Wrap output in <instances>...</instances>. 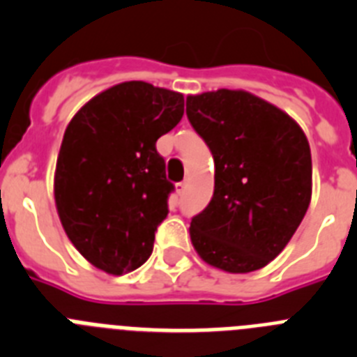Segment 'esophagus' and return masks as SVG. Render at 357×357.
Returning <instances> with one entry per match:
<instances>
[{
	"label": "esophagus",
	"instance_id": "34e87169",
	"mask_svg": "<svg viewBox=\"0 0 357 357\" xmlns=\"http://www.w3.org/2000/svg\"><path fill=\"white\" fill-rule=\"evenodd\" d=\"M184 191H185V182H178V184H176V193L184 195Z\"/></svg>",
	"mask_w": 357,
	"mask_h": 357
}]
</instances>
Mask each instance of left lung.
I'll return each mask as SVG.
<instances>
[{
	"instance_id": "1",
	"label": "left lung",
	"mask_w": 357,
	"mask_h": 357,
	"mask_svg": "<svg viewBox=\"0 0 357 357\" xmlns=\"http://www.w3.org/2000/svg\"><path fill=\"white\" fill-rule=\"evenodd\" d=\"M185 114L214 159V195L189 227L195 250L229 273L266 266L311 202L307 137L284 110L247 91L188 96Z\"/></svg>"
}]
</instances>
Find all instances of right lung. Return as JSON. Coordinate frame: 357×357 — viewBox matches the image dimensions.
<instances>
[{
    "instance_id": "add662e5",
    "label": "right lung",
    "mask_w": 357,
    "mask_h": 357,
    "mask_svg": "<svg viewBox=\"0 0 357 357\" xmlns=\"http://www.w3.org/2000/svg\"><path fill=\"white\" fill-rule=\"evenodd\" d=\"M184 114V96L123 82L73 116L55 168V206L66 234L110 275L139 268L168 216L173 184L155 143Z\"/></svg>"
}]
</instances>
